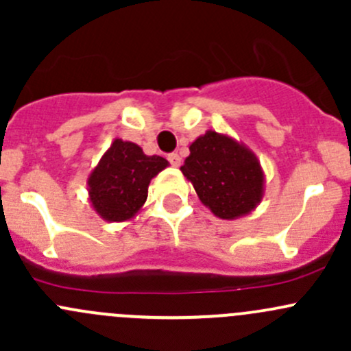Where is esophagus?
I'll return each mask as SVG.
<instances>
[{"instance_id":"34e87169","label":"esophagus","mask_w":351,"mask_h":351,"mask_svg":"<svg viewBox=\"0 0 351 351\" xmlns=\"http://www.w3.org/2000/svg\"><path fill=\"white\" fill-rule=\"evenodd\" d=\"M168 161L171 162V166H175V168H178L180 165H182V158H180L178 154L176 153H171L168 156Z\"/></svg>"}]
</instances>
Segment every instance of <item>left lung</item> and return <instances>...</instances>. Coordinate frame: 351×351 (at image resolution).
I'll return each instance as SVG.
<instances>
[{
  "mask_svg": "<svg viewBox=\"0 0 351 351\" xmlns=\"http://www.w3.org/2000/svg\"><path fill=\"white\" fill-rule=\"evenodd\" d=\"M180 169L219 219L251 214L265 195V173L256 154L228 134L210 129L198 136Z\"/></svg>",
  "mask_w": 351,
  "mask_h": 351,
  "instance_id": "obj_1",
  "label": "left lung"
}]
</instances>
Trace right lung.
Wrapping results in <instances>:
<instances>
[{"instance_id": "1", "label": "right lung", "mask_w": 351, "mask_h": 351, "mask_svg": "<svg viewBox=\"0 0 351 351\" xmlns=\"http://www.w3.org/2000/svg\"><path fill=\"white\" fill-rule=\"evenodd\" d=\"M168 166L161 156H147L137 144L115 139L88 176L91 208L107 222L130 221L146 204L151 180Z\"/></svg>"}]
</instances>
